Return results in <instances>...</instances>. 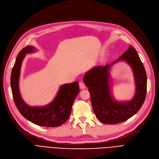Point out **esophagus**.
<instances>
[{"mask_svg":"<svg viewBox=\"0 0 159 159\" xmlns=\"http://www.w3.org/2000/svg\"><path fill=\"white\" fill-rule=\"evenodd\" d=\"M79 86H80V88L81 89H85L86 88V86H85V85L84 84V83L82 82V81H80V82Z\"/></svg>","mask_w":159,"mask_h":159,"instance_id":"1","label":"esophagus"}]
</instances>
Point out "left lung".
Here are the masks:
<instances>
[{"label":"left lung","mask_w":159,"mask_h":159,"mask_svg":"<svg viewBox=\"0 0 159 159\" xmlns=\"http://www.w3.org/2000/svg\"><path fill=\"white\" fill-rule=\"evenodd\" d=\"M120 61L129 64L134 74L135 94L129 102H119L114 100L110 92V68ZM84 81L89 88L95 115L103 124H116L126 121L140 110L145 100L146 72L138 53L131 45L116 61L105 66H95L88 71L84 75Z\"/></svg>","instance_id":"left-lung-1"}]
</instances>
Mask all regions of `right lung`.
I'll use <instances>...</instances> for the list:
<instances>
[{"label":"right lung","instance_id":"add662e5","mask_svg":"<svg viewBox=\"0 0 159 159\" xmlns=\"http://www.w3.org/2000/svg\"><path fill=\"white\" fill-rule=\"evenodd\" d=\"M35 51L32 46H27L19 53L11 75V87L13 100L20 114L34 124L54 127L64 124L69 118L72 104L80 92L79 84L75 81L64 84L55 99L43 107H30L22 99L19 92V81L22 60L26 54Z\"/></svg>","mask_w":159,"mask_h":159}]
</instances>
